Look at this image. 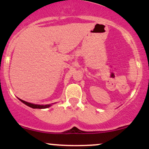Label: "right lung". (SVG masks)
<instances>
[{
	"instance_id": "add662e5",
	"label": "right lung",
	"mask_w": 149,
	"mask_h": 149,
	"mask_svg": "<svg viewBox=\"0 0 149 149\" xmlns=\"http://www.w3.org/2000/svg\"><path fill=\"white\" fill-rule=\"evenodd\" d=\"M19 100L21 101L22 102H23L24 104H25L26 105L29 106V107L33 108V109H46V108H48L51 106V105H49V104H48V105H45V106L38 105V104H31V103H29V102H25V101L20 100V99H19Z\"/></svg>"
}]
</instances>
